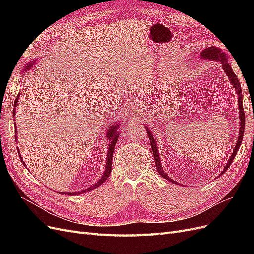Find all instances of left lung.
Instances as JSON below:
<instances>
[{"label":"left lung","instance_id":"left-lung-1","mask_svg":"<svg viewBox=\"0 0 254 254\" xmlns=\"http://www.w3.org/2000/svg\"><path fill=\"white\" fill-rule=\"evenodd\" d=\"M228 58H229V55H226V53L224 51H222L221 49H219L218 47H215V46H211V47H207L205 48L202 52L201 55H199V59L201 60H205V61H215V62H219L221 64H222V69L224 70L226 76H228L229 80L231 84L234 86V88L236 89L237 91V96H238V105H239V120H240V131H239V137H238V141L236 143V146L235 148L233 150V153L232 155L230 156L228 163L225 164V167L223 168V170L221 171L220 175L221 176L223 173L228 170L231 166V164L233 163L234 158L240 148V146H241V143H242V140H243V136H244V129H245V113H244V109H243V102H242V89H241V84H240V81L238 77L236 76V74L234 73L233 69L231 64H229L228 62ZM145 128L146 130H147V135L149 137V140H150V145H151V149H152V152H153V156H154V161H155V166H156V170L158 172V174L161 175L163 178L169 180L170 182L172 183H175V184H178L176 181L173 180L172 178H170L166 173L164 172L163 170V167H162V163H161V159H159V155H158V150L156 148V141H155V137L153 135V132L145 126Z\"/></svg>","mask_w":254,"mask_h":254}]
</instances>
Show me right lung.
I'll list each match as a JSON object with an SVG mask.
<instances>
[{
    "label": "right lung",
    "mask_w": 254,
    "mask_h": 254,
    "mask_svg": "<svg viewBox=\"0 0 254 254\" xmlns=\"http://www.w3.org/2000/svg\"><path fill=\"white\" fill-rule=\"evenodd\" d=\"M36 60H34V61H31L30 63H28V64H26L24 68H23V72H25V71H28V70H30L31 68H33V66L35 65V64H36ZM18 99H19V95L17 96V98L15 99V102H14V110H13V117L15 116V110H16V106L18 105L17 104V102H18ZM15 123V122H14ZM120 124L122 123H116L115 125H112V126H109V128H107V132H106V138L109 140V145H108V152H107V159H106V166H105V171H104V173H103V175H102V177L99 179V181L96 183V184H93V185H91V186H89V188H87V189H85V190H81V191H76V192H65V191H64L63 193L64 194H68V195H76V194H80V193H84V192H86V191H90V190H92L93 189H97V188H99V186H101L107 179H108V177L110 176V174H111V171H112V157H113V150H114V147H115V144H116V142H117V140H118V137H119V127H120ZM15 125V124H14ZM15 127H16V126H15ZM15 134H16V130H15ZM15 139H17V137H16V135H15ZM17 151H18V155H19V158L21 159V163H22V165L24 166V167H26V165H25V163H24V161L22 159V157H21V155H20V152H19V150L17 149ZM62 193V194H63Z\"/></svg>",
    "instance_id": "1"
}]
</instances>
